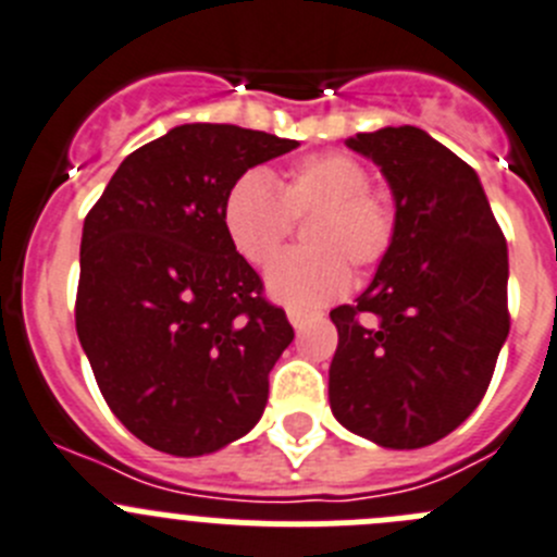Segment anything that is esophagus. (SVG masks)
<instances>
[{"label":"esophagus","mask_w":557,"mask_h":557,"mask_svg":"<svg viewBox=\"0 0 557 557\" xmlns=\"http://www.w3.org/2000/svg\"><path fill=\"white\" fill-rule=\"evenodd\" d=\"M288 321L294 324V330L299 332V330H305V324L310 321V313H305V310H299V308H288Z\"/></svg>","instance_id":"1"}]
</instances>
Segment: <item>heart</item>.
<instances>
[{
  "mask_svg": "<svg viewBox=\"0 0 557 557\" xmlns=\"http://www.w3.org/2000/svg\"><path fill=\"white\" fill-rule=\"evenodd\" d=\"M308 252L283 255L269 269L274 299L310 310L332 302L351 283V269H376L398 238L396 197L371 184V173L349 153H310L294 161L277 186L249 170L227 189L222 225L249 267H269L294 222L310 220Z\"/></svg>",
  "mask_w": 557,
  "mask_h": 557,
  "instance_id": "1",
  "label": "heart"
}]
</instances>
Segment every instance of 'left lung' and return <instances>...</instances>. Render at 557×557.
Returning <instances> with one entry per match:
<instances>
[{
    "label": "left lung",
    "mask_w": 557,
    "mask_h": 557,
    "mask_svg": "<svg viewBox=\"0 0 557 557\" xmlns=\"http://www.w3.org/2000/svg\"><path fill=\"white\" fill-rule=\"evenodd\" d=\"M398 202L393 252L330 313L332 414L384 448H423L481 404L508 337V249L475 170L423 128L357 134Z\"/></svg>",
    "instance_id": "left-lung-1"
}]
</instances>
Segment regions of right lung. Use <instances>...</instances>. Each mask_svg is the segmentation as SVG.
<instances>
[{"instance_id": "right-lung-1", "label": "right lung", "mask_w": 557, "mask_h": 557, "mask_svg": "<svg viewBox=\"0 0 557 557\" xmlns=\"http://www.w3.org/2000/svg\"><path fill=\"white\" fill-rule=\"evenodd\" d=\"M296 145L175 126L128 153L85 216L76 335L114 418L161 454H214L261 420L294 326L233 249L222 202Z\"/></svg>"}]
</instances>
